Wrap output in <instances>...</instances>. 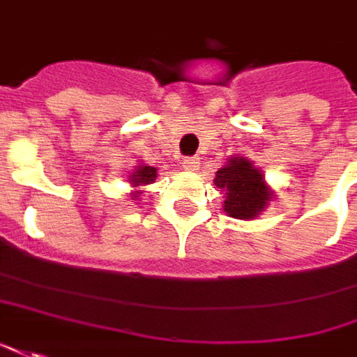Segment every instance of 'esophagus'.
<instances>
[{
  "mask_svg": "<svg viewBox=\"0 0 357 357\" xmlns=\"http://www.w3.org/2000/svg\"><path fill=\"white\" fill-rule=\"evenodd\" d=\"M183 167L186 169V171H196V169L200 167V157H186Z\"/></svg>",
  "mask_w": 357,
  "mask_h": 357,
  "instance_id": "obj_1",
  "label": "esophagus"
}]
</instances>
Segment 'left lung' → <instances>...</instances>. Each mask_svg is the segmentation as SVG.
Listing matches in <instances>:
<instances>
[{"label":"left lung","instance_id":"8db88e82","mask_svg":"<svg viewBox=\"0 0 357 357\" xmlns=\"http://www.w3.org/2000/svg\"><path fill=\"white\" fill-rule=\"evenodd\" d=\"M215 186L225 192L223 210L237 220L257 218L272 196L262 173L247 159H231L229 165L215 173Z\"/></svg>","mask_w":357,"mask_h":357}]
</instances>
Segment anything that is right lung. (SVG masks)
<instances>
[{
	"label": "right lung",
	"instance_id": "obj_1",
	"mask_svg": "<svg viewBox=\"0 0 357 357\" xmlns=\"http://www.w3.org/2000/svg\"><path fill=\"white\" fill-rule=\"evenodd\" d=\"M155 176H157V169L153 167H137V171H134V174L130 176V183L132 184H149L153 183ZM137 196H134L132 200H136Z\"/></svg>",
	"mask_w": 357,
	"mask_h": 357
}]
</instances>
